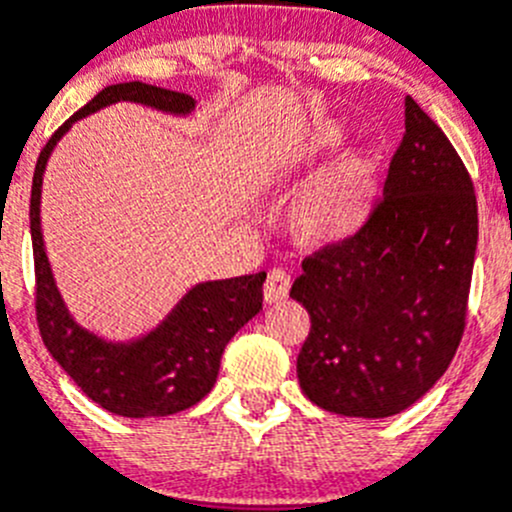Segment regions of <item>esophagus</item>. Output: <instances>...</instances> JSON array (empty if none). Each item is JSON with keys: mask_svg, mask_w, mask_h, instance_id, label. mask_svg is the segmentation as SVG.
<instances>
[{"mask_svg": "<svg viewBox=\"0 0 512 512\" xmlns=\"http://www.w3.org/2000/svg\"><path fill=\"white\" fill-rule=\"evenodd\" d=\"M290 275H287L285 270H280V267H275V270L267 272V280H265V290H262V295H265V302H270V305H275V302H282L287 295H290Z\"/></svg>", "mask_w": 512, "mask_h": 512, "instance_id": "1", "label": "esophagus"}]
</instances>
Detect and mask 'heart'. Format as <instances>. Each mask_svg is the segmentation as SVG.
<instances>
[{
	"label": "heart",
	"mask_w": 512,
	"mask_h": 512,
	"mask_svg": "<svg viewBox=\"0 0 512 512\" xmlns=\"http://www.w3.org/2000/svg\"><path fill=\"white\" fill-rule=\"evenodd\" d=\"M347 127L337 119H320L280 152L275 170L300 175L345 142ZM377 192L375 160L365 152H347L307 182L295 200V222L307 237L335 240L362 225Z\"/></svg>",
	"instance_id": "obj_1"
}]
</instances>
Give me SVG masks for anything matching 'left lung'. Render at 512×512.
<instances>
[{
    "label": "left lung",
    "instance_id": "8db88e82",
    "mask_svg": "<svg viewBox=\"0 0 512 512\" xmlns=\"http://www.w3.org/2000/svg\"><path fill=\"white\" fill-rule=\"evenodd\" d=\"M478 247V202L438 124L405 99V135L355 235L305 257L290 297L310 312L297 355L317 408L390 418L443 377L460 345Z\"/></svg>",
    "mask_w": 512,
    "mask_h": 512
}]
</instances>
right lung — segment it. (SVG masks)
I'll use <instances>...</instances> for the list:
<instances>
[{"label":"right lung","instance_id":"obj_1","mask_svg":"<svg viewBox=\"0 0 512 512\" xmlns=\"http://www.w3.org/2000/svg\"><path fill=\"white\" fill-rule=\"evenodd\" d=\"M114 102H137L170 114H190L195 99L145 82L104 87L74 112L39 152L29 200L37 325L44 345L82 393L122 418H165L200 403L217 382L222 352L247 320L262 310L265 272L200 282L152 332L130 342H107L74 322L54 282L39 222L42 177L54 145L77 119Z\"/></svg>","mask_w":512,"mask_h":512}]
</instances>
